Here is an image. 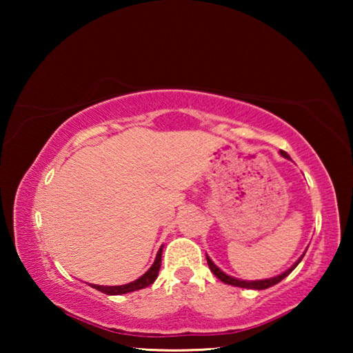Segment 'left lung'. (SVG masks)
<instances>
[{"instance_id": "1", "label": "left lung", "mask_w": 353, "mask_h": 353, "mask_svg": "<svg viewBox=\"0 0 353 353\" xmlns=\"http://www.w3.org/2000/svg\"><path fill=\"white\" fill-rule=\"evenodd\" d=\"M280 154L283 155V157H286V159H290V155L286 154L285 151H280ZM305 255V254H303ZM302 255V256H303ZM302 256L301 259H299L294 265H292L288 271H285L283 274H280V276H277V277H272V279H266V280H255V282H246V280H238V279H234V277H230V276H227V274H224L223 271L219 270V268H216L213 265V261L208 259L207 256V263H208V268H210V271L214 274V276H216L221 282H224V283H227V285H234V286H240V288H249V290H266V288H270V286H272V285H277L279 282H282V280L288 276V274H291V271L294 270V268L299 265V261L302 260Z\"/></svg>"}]
</instances>
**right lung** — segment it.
I'll return each instance as SVG.
<instances>
[{"label":"right lung","mask_w":353,"mask_h":353,"mask_svg":"<svg viewBox=\"0 0 353 353\" xmlns=\"http://www.w3.org/2000/svg\"><path fill=\"white\" fill-rule=\"evenodd\" d=\"M160 265H162V249L159 250L157 256H155L154 265L149 268V270L145 274H143L140 279H137V280H134V282H130L128 285H119V286H99V285H93V288L101 291V292H104V294H110V296L126 294V292L143 290V288H146V286L152 285L154 280L157 279Z\"/></svg>","instance_id":"1"}]
</instances>
